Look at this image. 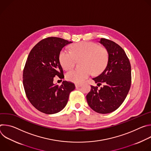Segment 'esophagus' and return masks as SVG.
Returning a JSON list of instances; mask_svg holds the SVG:
<instances>
[{"label":"esophagus","mask_w":151,"mask_h":151,"mask_svg":"<svg viewBox=\"0 0 151 151\" xmlns=\"http://www.w3.org/2000/svg\"><path fill=\"white\" fill-rule=\"evenodd\" d=\"M82 86V85L81 84H75V87H76V88H79V87H81Z\"/></svg>","instance_id":"34e87169"}]
</instances>
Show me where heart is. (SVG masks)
I'll return each mask as SVG.
<instances>
[{
  "label": "heart",
  "instance_id": "b5f03b06",
  "mask_svg": "<svg viewBox=\"0 0 151 151\" xmlns=\"http://www.w3.org/2000/svg\"><path fill=\"white\" fill-rule=\"evenodd\" d=\"M81 61V69H75L66 74L67 80L74 83H82L92 73H101L109 61V52L103 47L94 42H82L73 45L71 51L63 50L59 55L61 67L65 70L72 69L76 62Z\"/></svg>",
  "mask_w": 151,
  "mask_h": 151
}]
</instances>
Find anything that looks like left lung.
<instances>
[{
  "label": "left lung",
  "instance_id": "1",
  "mask_svg": "<svg viewBox=\"0 0 151 151\" xmlns=\"http://www.w3.org/2000/svg\"><path fill=\"white\" fill-rule=\"evenodd\" d=\"M99 42L109 52V61L104 71L93 78L100 89L91 86L86 96L88 105L95 112L105 114L116 110L125 99L130 88L132 72L130 61L124 50L115 42L101 38Z\"/></svg>",
  "mask_w": 151,
  "mask_h": 151
}]
</instances>
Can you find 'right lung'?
Masks as SVG:
<instances>
[{"label": "right lung", "instance_id": "1", "mask_svg": "<svg viewBox=\"0 0 151 151\" xmlns=\"http://www.w3.org/2000/svg\"><path fill=\"white\" fill-rule=\"evenodd\" d=\"M72 42L47 37L38 42L29 54L23 70V86L28 100L41 112L54 114L63 110L75 88L74 83L66 81L60 86L53 83L55 76L64 78L59 55L63 48Z\"/></svg>", "mask_w": 151, "mask_h": 151}]
</instances>
